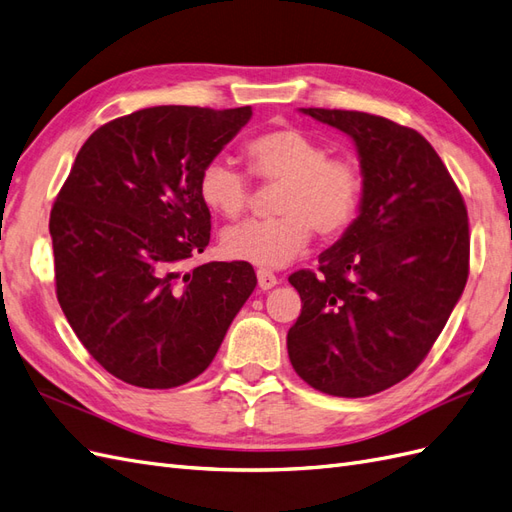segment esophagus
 Segmentation results:
<instances>
[{
    "label": "esophagus",
    "mask_w": 512,
    "mask_h": 512,
    "mask_svg": "<svg viewBox=\"0 0 512 512\" xmlns=\"http://www.w3.org/2000/svg\"><path fill=\"white\" fill-rule=\"evenodd\" d=\"M257 283H259L261 290L268 292V290H272L274 285H279V279H277V274H274L272 270L259 268V270H257Z\"/></svg>",
    "instance_id": "esophagus-1"
}]
</instances>
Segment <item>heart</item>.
Wrapping results in <instances>:
<instances>
[{
	"instance_id": "b5f03b06",
	"label": "heart",
	"mask_w": 512,
	"mask_h": 512,
	"mask_svg": "<svg viewBox=\"0 0 512 512\" xmlns=\"http://www.w3.org/2000/svg\"><path fill=\"white\" fill-rule=\"evenodd\" d=\"M298 127L261 131L244 144L248 170L266 183H279L274 216L251 220L222 233V251L261 268H283L305 251L313 229L337 238L357 220L363 173L350 157ZM201 203L222 218H240L248 203V179L225 160H209L199 175Z\"/></svg>"
}]
</instances>
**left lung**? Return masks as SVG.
I'll list each match as a JSON object with an SVG mask.
<instances>
[{
	"label": "left lung",
	"instance_id": "1",
	"mask_svg": "<svg viewBox=\"0 0 512 512\" xmlns=\"http://www.w3.org/2000/svg\"><path fill=\"white\" fill-rule=\"evenodd\" d=\"M344 131L359 153L357 220L290 277L303 309L287 355L329 396H372L409 376L437 342L469 274L467 207L430 142L383 116L300 108Z\"/></svg>",
	"mask_w": 512,
	"mask_h": 512
}]
</instances>
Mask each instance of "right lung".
<instances>
[{
	"mask_svg": "<svg viewBox=\"0 0 512 512\" xmlns=\"http://www.w3.org/2000/svg\"><path fill=\"white\" fill-rule=\"evenodd\" d=\"M253 116L251 106H157L101 125L51 209L56 294L93 359L144 389L207 370L253 294L246 261H186L209 244L203 166Z\"/></svg>",
	"mask_w": 512,
	"mask_h": 512,
	"instance_id": "add662e5",
	"label": "right lung"
}]
</instances>
